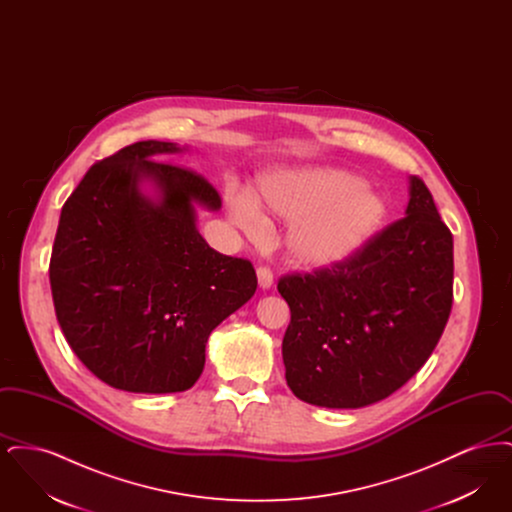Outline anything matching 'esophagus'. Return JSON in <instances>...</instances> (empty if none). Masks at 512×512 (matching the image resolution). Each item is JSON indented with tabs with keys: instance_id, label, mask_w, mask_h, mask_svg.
<instances>
[{
	"instance_id": "obj_1",
	"label": "esophagus",
	"mask_w": 512,
	"mask_h": 512,
	"mask_svg": "<svg viewBox=\"0 0 512 512\" xmlns=\"http://www.w3.org/2000/svg\"><path fill=\"white\" fill-rule=\"evenodd\" d=\"M257 278H259V286H261L263 290L272 288V284H274V274H272L270 268L265 267V265L257 268Z\"/></svg>"
}]
</instances>
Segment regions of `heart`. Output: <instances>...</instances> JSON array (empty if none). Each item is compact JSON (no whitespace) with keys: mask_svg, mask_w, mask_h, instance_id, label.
I'll list each match as a JSON object with an SVG mask.
<instances>
[{"mask_svg":"<svg viewBox=\"0 0 512 512\" xmlns=\"http://www.w3.org/2000/svg\"><path fill=\"white\" fill-rule=\"evenodd\" d=\"M226 205L247 234L259 232L261 215L292 220L288 249L307 267H332L353 257L386 215L380 195L336 169L272 172L259 180L253 197L226 190Z\"/></svg>","mask_w":512,"mask_h":512,"instance_id":"1","label":"heart"}]
</instances>
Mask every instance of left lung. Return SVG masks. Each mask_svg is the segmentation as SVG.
Listing matches in <instances>:
<instances>
[{"label":"left lung","instance_id":"obj_1","mask_svg":"<svg viewBox=\"0 0 512 512\" xmlns=\"http://www.w3.org/2000/svg\"><path fill=\"white\" fill-rule=\"evenodd\" d=\"M353 257L278 280L292 320L282 341L295 397L359 409L405 386L436 349L453 305V236L426 184Z\"/></svg>","mask_w":512,"mask_h":512}]
</instances>
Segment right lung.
I'll return each instance as SVG.
<instances>
[{
    "label": "right lung",
    "instance_id": "right-lung-1",
    "mask_svg": "<svg viewBox=\"0 0 512 512\" xmlns=\"http://www.w3.org/2000/svg\"><path fill=\"white\" fill-rule=\"evenodd\" d=\"M178 151L157 140L122 147L90 167L61 209L49 261L55 315L82 365L117 390H190L209 334L257 290L247 259L197 232L194 205L219 211V192L155 159Z\"/></svg>",
    "mask_w": 512,
    "mask_h": 512
}]
</instances>
